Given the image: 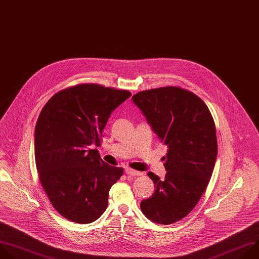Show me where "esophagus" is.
<instances>
[{
  "label": "esophagus",
  "instance_id": "esophagus-1",
  "mask_svg": "<svg viewBox=\"0 0 259 259\" xmlns=\"http://www.w3.org/2000/svg\"><path fill=\"white\" fill-rule=\"evenodd\" d=\"M125 174L128 175V176H134V177H137V176H142L143 174L140 172V171H137V170H134L132 168H125Z\"/></svg>",
  "mask_w": 259,
  "mask_h": 259
}]
</instances>
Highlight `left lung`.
<instances>
[{
  "mask_svg": "<svg viewBox=\"0 0 259 259\" xmlns=\"http://www.w3.org/2000/svg\"><path fill=\"white\" fill-rule=\"evenodd\" d=\"M132 100L168 148L165 178L148 172L156 190L141 210L154 223L170 225L194 209L208 186L218 156L214 120L205 103L182 88L147 90Z\"/></svg>",
  "mask_w": 259,
  "mask_h": 259,
  "instance_id": "obj_1",
  "label": "left lung"
}]
</instances>
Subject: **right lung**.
Returning <instances> with one entry per match:
<instances>
[{
    "label": "right lung",
    "instance_id": "1",
    "mask_svg": "<svg viewBox=\"0 0 259 259\" xmlns=\"http://www.w3.org/2000/svg\"><path fill=\"white\" fill-rule=\"evenodd\" d=\"M131 96L125 90L80 83L58 92L41 109L34 131L35 165L63 218L90 224L106 210L123 168L105 163L92 147L101 145L111 112Z\"/></svg>",
    "mask_w": 259,
    "mask_h": 259
}]
</instances>
